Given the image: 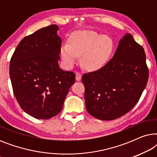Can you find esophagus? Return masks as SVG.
Returning a JSON list of instances; mask_svg holds the SVG:
<instances>
[{
  "label": "esophagus",
  "mask_w": 157,
  "mask_h": 157,
  "mask_svg": "<svg viewBox=\"0 0 157 157\" xmlns=\"http://www.w3.org/2000/svg\"><path fill=\"white\" fill-rule=\"evenodd\" d=\"M81 77H82V76H81V74H80V73H76V81H81Z\"/></svg>",
  "instance_id": "obj_1"
}]
</instances>
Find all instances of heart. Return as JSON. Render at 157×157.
<instances>
[{
	"label": "heart",
	"mask_w": 157,
	"mask_h": 157,
	"mask_svg": "<svg viewBox=\"0 0 157 157\" xmlns=\"http://www.w3.org/2000/svg\"><path fill=\"white\" fill-rule=\"evenodd\" d=\"M113 50V42L108 36L89 30L78 31L71 36L69 44L61 46L60 53L67 67L77 63L83 55V67L89 71L101 68L108 62Z\"/></svg>",
	"instance_id": "b5f03b06"
}]
</instances>
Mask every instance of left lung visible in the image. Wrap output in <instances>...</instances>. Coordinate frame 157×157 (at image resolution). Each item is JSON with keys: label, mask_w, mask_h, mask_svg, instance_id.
<instances>
[{"label": "left lung", "mask_w": 157, "mask_h": 157, "mask_svg": "<svg viewBox=\"0 0 157 157\" xmlns=\"http://www.w3.org/2000/svg\"><path fill=\"white\" fill-rule=\"evenodd\" d=\"M148 78L144 50L126 33L104 67L83 75L87 111L104 121L122 117L138 102Z\"/></svg>", "instance_id": "1"}]
</instances>
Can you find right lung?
I'll return each instance as SVG.
<instances>
[{
    "instance_id": "1",
    "label": "right lung",
    "mask_w": 157,
    "mask_h": 157,
    "mask_svg": "<svg viewBox=\"0 0 157 157\" xmlns=\"http://www.w3.org/2000/svg\"><path fill=\"white\" fill-rule=\"evenodd\" d=\"M59 28L51 25L23 38L10 61L13 90L21 109L38 119L61 112L75 82L74 72L60 68Z\"/></svg>"
}]
</instances>
